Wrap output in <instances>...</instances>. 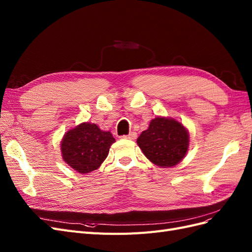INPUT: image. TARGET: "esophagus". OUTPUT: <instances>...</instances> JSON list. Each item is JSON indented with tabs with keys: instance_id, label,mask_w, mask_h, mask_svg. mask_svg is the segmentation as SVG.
Wrapping results in <instances>:
<instances>
[{
	"instance_id": "esophagus-1",
	"label": "esophagus",
	"mask_w": 252,
	"mask_h": 252,
	"mask_svg": "<svg viewBox=\"0 0 252 252\" xmlns=\"http://www.w3.org/2000/svg\"><path fill=\"white\" fill-rule=\"evenodd\" d=\"M124 139H127V140H134L136 138V133L135 132H130L127 135H123Z\"/></svg>"
}]
</instances>
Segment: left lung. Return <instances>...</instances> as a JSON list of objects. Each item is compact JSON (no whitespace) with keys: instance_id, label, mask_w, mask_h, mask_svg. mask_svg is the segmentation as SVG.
Listing matches in <instances>:
<instances>
[{"instance_id":"obj_1","label":"left lung","mask_w":252,"mask_h":252,"mask_svg":"<svg viewBox=\"0 0 252 252\" xmlns=\"http://www.w3.org/2000/svg\"><path fill=\"white\" fill-rule=\"evenodd\" d=\"M150 162L167 168L178 165L189 146V133L180 122L171 118L157 117L151 120L147 130L136 140Z\"/></svg>"}]
</instances>
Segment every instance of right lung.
Instances as JSON below:
<instances>
[{
    "mask_svg": "<svg viewBox=\"0 0 252 252\" xmlns=\"http://www.w3.org/2000/svg\"><path fill=\"white\" fill-rule=\"evenodd\" d=\"M114 142L109 131H103L97 125L86 122L64 134L61 142L62 158L77 172L89 173L105 161Z\"/></svg>",
    "mask_w": 252,
    "mask_h": 252,
    "instance_id": "add662e5",
    "label": "right lung"
}]
</instances>
